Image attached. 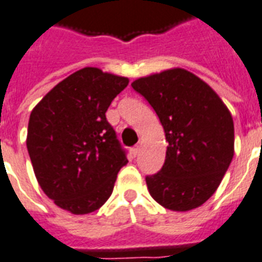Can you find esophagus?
I'll list each match as a JSON object with an SVG mask.
<instances>
[{
	"label": "esophagus",
	"mask_w": 262,
	"mask_h": 262,
	"mask_svg": "<svg viewBox=\"0 0 262 262\" xmlns=\"http://www.w3.org/2000/svg\"><path fill=\"white\" fill-rule=\"evenodd\" d=\"M138 152H140V146H138V145L133 146V148H132V149H130V153H132V155H133V156H135V157L137 156Z\"/></svg>",
	"instance_id": "1"
}]
</instances>
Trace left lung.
Listing matches in <instances>:
<instances>
[{
	"label": "left lung",
	"instance_id": "obj_1",
	"mask_svg": "<svg viewBox=\"0 0 262 262\" xmlns=\"http://www.w3.org/2000/svg\"><path fill=\"white\" fill-rule=\"evenodd\" d=\"M132 87L156 112L168 141L164 165L145 179L150 196L172 211L199 207L234 156L230 110L205 80L179 67L141 76Z\"/></svg>",
	"mask_w": 262,
	"mask_h": 262
}]
</instances>
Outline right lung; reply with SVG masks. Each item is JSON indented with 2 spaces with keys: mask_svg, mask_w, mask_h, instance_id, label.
<instances>
[{
  "mask_svg": "<svg viewBox=\"0 0 262 262\" xmlns=\"http://www.w3.org/2000/svg\"><path fill=\"white\" fill-rule=\"evenodd\" d=\"M127 83L125 76L84 67L57 83L32 110L27 148L33 172L44 193L66 211L84 215L98 210L127 164L105 116Z\"/></svg>",
  "mask_w": 262,
  "mask_h": 262,
  "instance_id": "obj_1",
  "label": "right lung"
}]
</instances>
